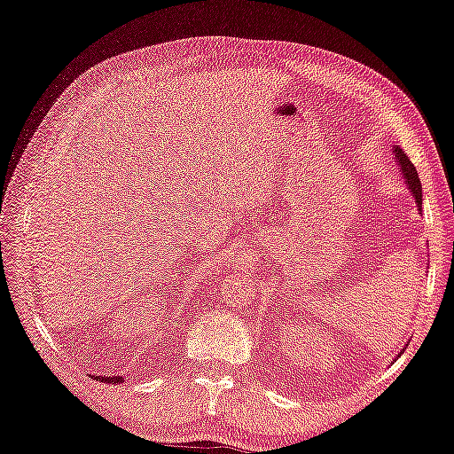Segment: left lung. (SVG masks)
<instances>
[{
	"mask_svg": "<svg viewBox=\"0 0 454 454\" xmlns=\"http://www.w3.org/2000/svg\"><path fill=\"white\" fill-rule=\"evenodd\" d=\"M392 153L395 157V163H398V169L402 171V179L406 182V188L410 190L412 198L416 200V207L422 210V184H420L419 171H416L412 161L408 160V155L398 145L392 147ZM400 354H402V351H400Z\"/></svg>",
	"mask_w": 454,
	"mask_h": 454,
	"instance_id": "8db88e82",
	"label": "left lung"
}]
</instances>
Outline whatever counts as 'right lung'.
<instances>
[{"label": "right lung", "instance_id": "1", "mask_svg": "<svg viewBox=\"0 0 454 454\" xmlns=\"http://www.w3.org/2000/svg\"><path fill=\"white\" fill-rule=\"evenodd\" d=\"M95 380H98V382H106V384H123L125 382L123 376H97Z\"/></svg>", "mask_w": 454, "mask_h": 454}]
</instances>
